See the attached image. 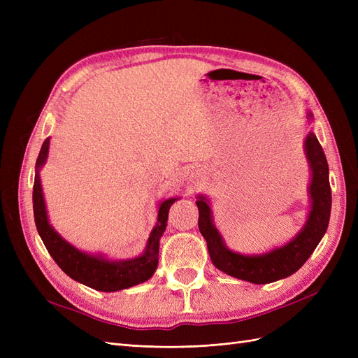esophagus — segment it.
<instances>
[{
  "label": "esophagus",
  "mask_w": 358,
  "mask_h": 358,
  "mask_svg": "<svg viewBox=\"0 0 358 358\" xmlns=\"http://www.w3.org/2000/svg\"><path fill=\"white\" fill-rule=\"evenodd\" d=\"M196 178H197L196 175H192V176H191V179H192V180H194V179H196Z\"/></svg>",
  "instance_id": "34e87169"
}]
</instances>
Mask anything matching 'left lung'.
<instances>
[{
	"instance_id": "left-lung-1",
	"label": "left lung",
	"mask_w": 358,
	"mask_h": 358,
	"mask_svg": "<svg viewBox=\"0 0 358 358\" xmlns=\"http://www.w3.org/2000/svg\"><path fill=\"white\" fill-rule=\"evenodd\" d=\"M306 119L309 124L313 121L312 112L306 113ZM303 149L310 169V182L308 187L310 208L308 218L305 225L288 243L270 249L268 252L245 255L231 251L213 224L210 200L203 194L197 196L199 230L208 243L213 266L221 272L252 284H270L296 273L315 251L327 231L330 221L331 189L329 164L313 131L308 133Z\"/></svg>"
}]
</instances>
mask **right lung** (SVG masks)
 <instances>
[{"label": "right lung", "mask_w": 358, "mask_h": 358, "mask_svg": "<svg viewBox=\"0 0 358 358\" xmlns=\"http://www.w3.org/2000/svg\"><path fill=\"white\" fill-rule=\"evenodd\" d=\"M50 137H48L40 149L36 162L34 189H32V208H34V221L43 243L55 263L78 282L94 288L96 291L113 292L146 282L152 278L158 266L159 239L164 234L169 209L180 197H170L159 201L157 224L149 234L143 254L129 259H109L101 254H90L80 251L53 229L48 218L45 196H43L40 170L46 164L49 155Z\"/></svg>", "instance_id": "1"}]
</instances>
